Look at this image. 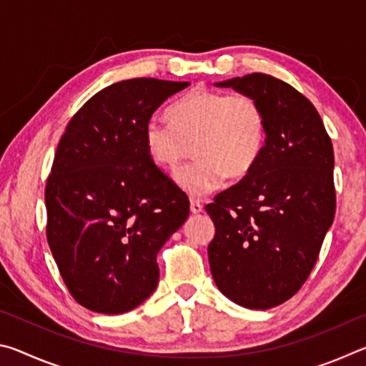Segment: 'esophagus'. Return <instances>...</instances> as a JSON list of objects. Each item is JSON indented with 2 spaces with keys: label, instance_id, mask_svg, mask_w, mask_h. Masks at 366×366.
<instances>
[{
  "label": "esophagus",
  "instance_id": "obj_1",
  "mask_svg": "<svg viewBox=\"0 0 366 366\" xmlns=\"http://www.w3.org/2000/svg\"><path fill=\"white\" fill-rule=\"evenodd\" d=\"M190 212L192 214H198L203 212V205L198 200H190Z\"/></svg>",
  "mask_w": 366,
  "mask_h": 366
}]
</instances>
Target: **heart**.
Segmentation results:
<instances>
[{"instance_id": "heart-1", "label": "heart", "mask_w": 366, "mask_h": 366, "mask_svg": "<svg viewBox=\"0 0 366 366\" xmlns=\"http://www.w3.org/2000/svg\"><path fill=\"white\" fill-rule=\"evenodd\" d=\"M169 121L147 122V152L163 168H174L195 152L197 158L174 172L179 187L192 197L218 189L224 177H245L266 145L264 111L245 94L194 92L172 104Z\"/></svg>"}]
</instances>
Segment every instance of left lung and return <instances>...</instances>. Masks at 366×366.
Segmentation results:
<instances>
[{
  "mask_svg": "<svg viewBox=\"0 0 366 366\" xmlns=\"http://www.w3.org/2000/svg\"><path fill=\"white\" fill-rule=\"evenodd\" d=\"M214 85L255 98L268 132L255 168L205 207L216 227L209 268L229 300L272 308L299 292L332 224V144L317 108L280 79L253 72Z\"/></svg>",
  "mask_w": 366,
  "mask_h": 366,
  "instance_id": "left-lung-1",
  "label": "left lung"
}]
</instances>
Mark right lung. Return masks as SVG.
<instances>
[{"label": "right lung", "instance_id": "right-lung-1", "mask_svg": "<svg viewBox=\"0 0 366 366\" xmlns=\"http://www.w3.org/2000/svg\"><path fill=\"white\" fill-rule=\"evenodd\" d=\"M189 82L122 80L80 108L45 189L46 239L80 305L119 315L158 286L157 255L189 216L187 195L153 163L145 126Z\"/></svg>", "mask_w": 366, "mask_h": 366}]
</instances>
